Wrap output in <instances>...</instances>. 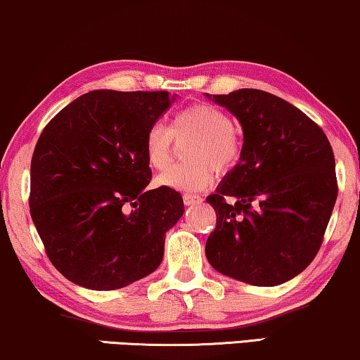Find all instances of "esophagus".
Returning a JSON list of instances; mask_svg holds the SVG:
<instances>
[{"label": "esophagus", "mask_w": 360, "mask_h": 360, "mask_svg": "<svg viewBox=\"0 0 360 360\" xmlns=\"http://www.w3.org/2000/svg\"><path fill=\"white\" fill-rule=\"evenodd\" d=\"M182 199H184V204L187 207L202 204V200H204L200 195H195V194H184V197H182Z\"/></svg>", "instance_id": "34e87169"}]
</instances>
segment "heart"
I'll return each instance as SVG.
<instances>
[{
	"instance_id": "obj_1",
	"label": "heart",
	"mask_w": 360,
	"mask_h": 360,
	"mask_svg": "<svg viewBox=\"0 0 360 360\" xmlns=\"http://www.w3.org/2000/svg\"><path fill=\"white\" fill-rule=\"evenodd\" d=\"M194 138L188 149L189 164L175 167L158 178V184L176 191H202L214 181L215 169L229 171L241 155L240 136L230 115L209 104H195L174 114L171 129L156 122L145 135V155L150 166L165 171L172 160L174 139Z\"/></svg>"
}]
</instances>
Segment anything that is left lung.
I'll use <instances>...</instances> for the list:
<instances>
[{
	"label": "left lung",
	"instance_id": "8db88e82",
	"mask_svg": "<svg viewBox=\"0 0 360 360\" xmlns=\"http://www.w3.org/2000/svg\"><path fill=\"white\" fill-rule=\"evenodd\" d=\"M205 96L243 129L240 161L207 197L217 226L205 256L231 279L281 285L321 246L338 197L333 148L308 115L266 91Z\"/></svg>",
	"mask_w": 360,
	"mask_h": 360
}]
</instances>
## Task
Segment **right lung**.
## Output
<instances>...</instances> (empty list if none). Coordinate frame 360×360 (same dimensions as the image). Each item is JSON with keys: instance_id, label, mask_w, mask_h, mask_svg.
I'll return each instance as SVG.
<instances>
[{"instance_id": "obj_1", "label": "right lung", "mask_w": 360, "mask_h": 360, "mask_svg": "<svg viewBox=\"0 0 360 360\" xmlns=\"http://www.w3.org/2000/svg\"><path fill=\"white\" fill-rule=\"evenodd\" d=\"M176 94L96 89L47 124L30 163V217L60 274L115 290L158 269L179 192L146 189L145 135Z\"/></svg>"}]
</instances>
